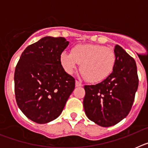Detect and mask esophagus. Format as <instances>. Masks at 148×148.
Masks as SVG:
<instances>
[{
    "label": "esophagus",
    "mask_w": 148,
    "mask_h": 148,
    "mask_svg": "<svg viewBox=\"0 0 148 148\" xmlns=\"http://www.w3.org/2000/svg\"><path fill=\"white\" fill-rule=\"evenodd\" d=\"M75 86H76V87H82V86H83V84H82L80 82L75 81Z\"/></svg>",
    "instance_id": "1"
}]
</instances>
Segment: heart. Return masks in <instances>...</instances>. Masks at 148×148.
I'll return each mask as SVG.
<instances>
[{
  "mask_svg": "<svg viewBox=\"0 0 148 148\" xmlns=\"http://www.w3.org/2000/svg\"><path fill=\"white\" fill-rule=\"evenodd\" d=\"M116 61L114 50L100 44H78L71 53L63 52L60 62L69 74L76 70L81 64V71L87 80L92 83L102 82L113 73Z\"/></svg>",
  "mask_w": 148,
  "mask_h": 148,
  "instance_id": "b5f03b06",
  "label": "heart"
}]
</instances>
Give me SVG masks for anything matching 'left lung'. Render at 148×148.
Wrapping results in <instances>:
<instances>
[{
	"label": "left lung",
	"instance_id": "left-lung-1",
	"mask_svg": "<svg viewBox=\"0 0 148 148\" xmlns=\"http://www.w3.org/2000/svg\"><path fill=\"white\" fill-rule=\"evenodd\" d=\"M113 73L95 85H85L84 108L88 119L101 127L116 125L130 113L138 89L135 60L120 46L115 47Z\"/></svg>",
	"mask_w": 148,
	"mask_h": 148
}]
</instances>
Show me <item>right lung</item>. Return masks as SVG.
Returning <instances> with one entry per match:
<instances>
[{
  "mask_svg": "<svg viewBox=\"0 0 148 148\" xmlns=\"http://www.w3.org/2000/svg\"><path fill=\"white\" fill-rule=\"evenodd\" d=\"M68 44L63 37H44L28 46L17 64L14 75L17 104L34 122L45 124L58 118L75 89V78L60 62Z\"/></svg>",
  "mask_w": 148,
  "mask_h": 148,
  "instance_id": "1",
  "label": "right lung"
}]
</instances>
